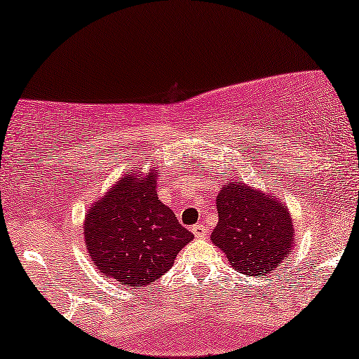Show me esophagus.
Masks as SVG:
<instances>
[{"mask_svg":"<svg viewBox=\"0 0 359 359\" xmlns=\"http://www.w3.org/2000/svg\"><path fill=\"white\" fill-rule=\"evenodd\" d=\"M191 230H193V233H194L196 238H208V235H209L208 229H205L204 225H201V224L199 225H194V227L191 229Z\"/></svg>","mask_w":359,"mask_h":359,"instance_id":"esophagus-1","label":"esophagus"}]
</instances>
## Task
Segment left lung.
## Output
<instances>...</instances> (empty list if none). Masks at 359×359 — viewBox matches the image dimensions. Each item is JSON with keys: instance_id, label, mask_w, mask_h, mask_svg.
Wrapping results in <instances>:
<instances>
[{"instance_id": "8db88e82", "label": "left lung", "mask_w": 359, "mask_h": 359, "mask_svg": "<svg viewBox=\"0 0 359 359\" xmlns=\"http://www.w3.org/2000/svg\"><path fill=\"white\" fill-rule=\"evenodd\" d=\"M219 222L210 240L222 250L235 271L266 276L287 259L294 247V225L278 196L237 180L220 186Z\"/></svg>"}]
</instances>
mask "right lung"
Instances as JSON below:
<instances>
[{
    "label": "right lung",
    "instance_id": "obj_1",
    "mask_svg": "<svg viewBox=\"0 0 359 359\" xmlns=\"http://www.w3.org/2000/svg\"><path fill=\"white\" fill-rule=\"evenodd\" d=\"M156 178L155 166L147 173L130 170L86 210L83 224L86 252L100 273L134 289L168 271L194 238L158 199Z\"/></svg>",
    "mask_w": 359,
    "mask_h": 359
}]
</instances>
